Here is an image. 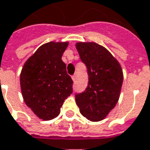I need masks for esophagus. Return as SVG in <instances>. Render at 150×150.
<instances>
[{
  "label": "esophagus",
  "instance_id": "obj_1",
  "mask_svg": "<svg viewBox=\"0 0 150 150\" xmlns=\"http://www.w3.org/2000/svg\"><path fill=\"white\" fill-rule=\"evenodd\" d=\"M71 79H72V80H73V81H75V80H76V75H72Z\"/></svg>",
  "mask_w": 150,
  "mask_h": 150
}]
</instances>
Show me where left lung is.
Segmentation results:
<instances>
[{"label": "left lung", "mask_w": 150, "mask_h": 150, "mask_svg": "<svg viewBox=\"0 0 150 150\" xmlns=\"http://www.w3.org/2000/svg\"><path fill=\"white\" fill-rule=\"evenodd\" d=\"M75 48L88 75V85L75 96V101L83 116L98 122L119 100L123 80L122 67L109 50L97 43L78 42Z\"/></svg>", "instance_id": "8db88e82"}]
</instances>
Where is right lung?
<instances>
[{"instance_id": "obj_1", "label": "right lung", "mask_w": 150, "mask_h": 150, "mask_svg": "<svg viewBox=\"0 0 150 150\" xmlns=\"http://www.w3.org/2000/svg\"><path fill=\"white\" fill-rule=\"evenodd\" d=\"M69 42L44 44L24 63L20 74L22 95L39 119L51 120L72 93V81L62 60Z\"/></svg>"}]
</instances>
